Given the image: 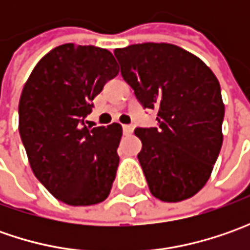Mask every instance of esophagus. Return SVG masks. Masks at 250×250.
I'll use <instances>...</instances> for the list:
<instances>
[{"mask_svg":"<svg viewBox=\"0 0 250 250\" xmlns=\"http://www.w3.org/2000/svg\"><path fill=\"white\" fill-rule=\"evenodd\" d=\"M122 129H124V133H125V135H130V133L133 132V126H132V125H124Z\"/></svg>","mask_w":250,"mask_h":250,"instance_id":"34e87169","label":"esophagus"}]
</instances>
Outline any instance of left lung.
<instances>
[{
	"mask_svg": "<svg viewBox=\"0 0 250 250\" xmlns=\"http://www.w3.org/2000/svg\"><path fill=\"white\" fill-rule=\"evenodd\" d=\"M114 54L140 104L157 111V128L135 129L151 195L168 203L196 195L223 145L224 103L216 75L174 44H132Z\"/></svg>",
	"mask_w": 250,
	"mask_h": 250,
	"instance_id": "obj_1",
	"label": "left lung"
}]
</instances>
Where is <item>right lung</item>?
Returning a JSON list of instances; mask_svg holds the SVG:
<instances>
[{
    "label": "right lung",
    "instance_id": "1",
    "mask_svg": "<svg viewBox=\"0 0 250 250\" xmlns=\"http://www.w3.org/2000/svg\"><path fill=\"white\" fill-rule=\"evenodd\" d=\"M120 72L100 47L62 44L37 62L19 100V133L29 164L45 189L66 205L105 200L120 164L122 126L89 130L93 99Z\"/></svg>",
    "mask_w": 250,
    "mask_h": 250
}]
</instances>
